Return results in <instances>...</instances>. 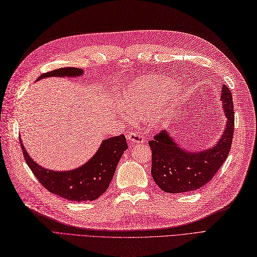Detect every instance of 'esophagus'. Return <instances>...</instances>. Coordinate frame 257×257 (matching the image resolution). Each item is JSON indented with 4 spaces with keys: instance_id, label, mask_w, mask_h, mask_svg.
Masks as SVG:
<instances>
[{
    "instance_id": "34e87169",
    "label": "esophagus",
    "mask_w": 257,
    "mask_h": 257,
    "mask_svg": "<svg viewBox=\"0 0 257 257\" xmlns=\"http://www.w3.org/2000/svg\"><path fill=\"white\" fill-rule=\"evenodd\" d=\"M126 139L131 144H142L144 143V135L136 132H128L126 134Z\"/></svg>"
}]
</instances>
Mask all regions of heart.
<instances>
[{"label":"heart","instance_id":"heart-1","mask_svg":"<svg viewBox=\"0 0 257 257\" xmlns=\"http://www.w3.org/2000/svg\"><path fill=\"white\" fill-rule=\"evenodd\" d=\"M166 86L169 89L176 88V84L172 80H167ZM154 87H156V80L152 77H142L140 79L135 80L134 83L131 84L123 92L122 97V105L123 108L126 110L121 111L120 115L125 121H128L131 118V115L136 117H142L148 113L150 109L149 101L152 97L150 93ZM150 124L153 125V127L158 128L164 125L166 122L164 115L161 113H153L149 117Z\"/></svg>","mask_w":257,"mask_h":257}]
</instances>
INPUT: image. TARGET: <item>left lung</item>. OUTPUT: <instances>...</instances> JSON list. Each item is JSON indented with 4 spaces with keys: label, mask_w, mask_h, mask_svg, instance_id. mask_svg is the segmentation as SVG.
<instances>
[{
    "label": "left lung",
    "mask_w": 257,
    "mask_h": 257,
    "mask_svg": "<svg viewBox=\"0 0 257 257\" xmlns=\"http://www.w3.org/2000/svg\"><path fill=\"white\" fill-rule=\"evenodd\" d=\"M221 107L226 126L214 146L206 149L182 148L168 131L149 141L152 148V176L162 191L185 193L198 190L215 176L230 153L234 132V112L231 91L222 85Z\"/></svg>",
    "instance_id": "left-lung-1"
}]
</instances>
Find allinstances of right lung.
Masks as SVG:
<instances>
[{"mask_svg": "<svg viewBox=\"0 0 257 257\" xmlns=\"http://www.w3.org/2000/svg\"><path fill=\"white\" fill-rule=\"evenodd\" d=\"M84 70L77 67L58 68L42 74L37 78L47 77H78ZM24 158L36 178L46 189L67 201H95L107 191L116 166L123 153L127 149L124 135L110 137L102 141L96 154L86 162L73 170L54 171L41 167L31 159L21 141Z\"/></svg>", "mask_w": 257, "mask_h": 257, "instance_id": "right-lung-1", "label": "right lung"}]
</instances>
